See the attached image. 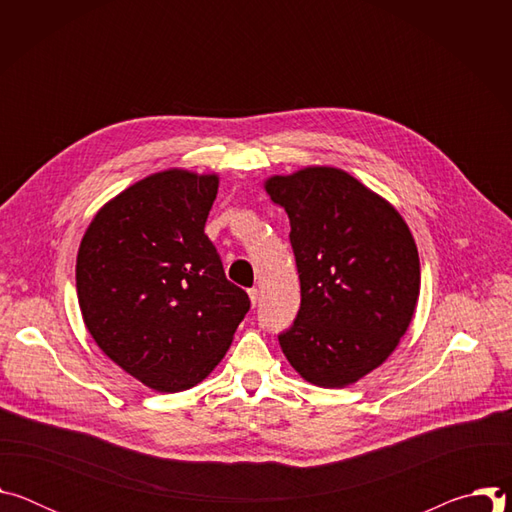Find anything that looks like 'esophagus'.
Returning <instances> with one entry per match:
<instances>
[{"label": "esophagus", "instance_id": "obj_1", "mask_svg": "<svg viewBox=\"0 0 512 512\" xmlns=\"http://www.w3.org/2000/svg\"><path fill=\"white\" fill-rule=\"evenodd\" d=\"M249 300H251L253 306L257 304V300H259V289H257V287H251V289H249Z\"/></svg>", "mask_w": 512, "mask_h": 512}]
</instances>
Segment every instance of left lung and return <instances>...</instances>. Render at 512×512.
<instances>
[{"label":"left lung","instance_id":"obj_1","mask_svg":"<svg viewBox=\"0 0 512 512\" xmlns=\"http://www.w3.org/2000/svg\"><path fill=\"white\" fill-rule=\"evenodd\" d=\"M289 216L302 304L279 344L302 379L342 389L393 354L419 298V255L391 202L340 168L263 184Z\"/></svg>","mask_w":512,"mask_h":512}]
</instances>
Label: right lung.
Wrapping results in <instances>:
<instances>
[{"instance_id": "right-lung-1", "label": "right lung", "mask_w": 512, "mask_h": 512, "mask_svg": "<svg viewBox=\"0 0 512 512\" xmlns=\"http://www.w3.org/2000/svg\"><path fill=\"white\" fill-rule=\"evenodd\" d=\"M216 190V174L156 172L103 204L79 247L87 330L125 373L158 393L204 381L251 306L204 235Z\"/></svg>"}]
</instances>
